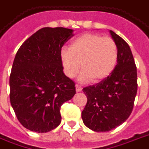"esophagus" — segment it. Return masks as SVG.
Here are the masks:
<instances>
[{
  "mask_svg": "<svg viewBox=\"0 0 149 149\" xmlns=\"http://www.w3.org/2000/svg\"><path fill=\"white\" fill-rule=\"evenodd\" d=\"M76 91L79 92V91H82V87L79 84H76Z\"/></svg>",
  "mask_w": 149,
  "mask_h": 149,
  "instance_id": "34e87169",
  "label": "esophagus"
}]
</instances>
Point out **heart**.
Segmentation results:
<instances>
[{
    "label": "heart",
    "instance_id": "heart-1",
    "mask_svg": "<svg viewBox=\"0 0 149 149\" xmlns=\"http://www.w3.org/2000/svg\"><path fill=\"white\" fill-rule=\"evenodd\" d=\"M60 58L68 77H74L81 67L80 80L96 83L114 71L118 60V48L111 37L84 34L72 41L69 49H61Z\"/></svg>",
    "mask_w": 149,
    "mask_h": 149
}]
</instances>
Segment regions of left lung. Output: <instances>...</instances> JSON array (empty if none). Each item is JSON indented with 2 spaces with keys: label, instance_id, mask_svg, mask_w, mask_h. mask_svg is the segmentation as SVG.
I'll use <instances>...</instances> for the list:
<instances>
[{
  "label": "left lung",
  "instance_id": "obj_1",
  "mask_svg": "<svg viewBox=\"0 0 149 149\" xmlns=\"http://www.w3.org/2000/svg\"><path fill=\"white\" fill-rule=\"evenodd\" d=\"M118 48L114 71L100 83L84 88L88 101L81 117L84 125L95 132H107L122 125L133 111L137 91V74L130 46L110 31Z\"/></svg>",
  "mask_w": 149,
  "mask_h": 149
}]
</instances>
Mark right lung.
<instances>
[{
	"mask_svg": "<svg viewBox=\"0 0 149 149\" xmlns=\"http://www.w3.org/2000/svg\"><path fill=\"white\" fill-rule=\"evenodd\" d=\"M73 30L43 27L22 44L10 74V102L19 122L47 133L61 121L60 109L76 94L75 83L63 72L61 48Z\"/></svg>",
	"mask_w": 149,
	"mask_h": 149,
	"instance_id": "right-lung-1",
	"label": "right lung"
}]
</instances>
